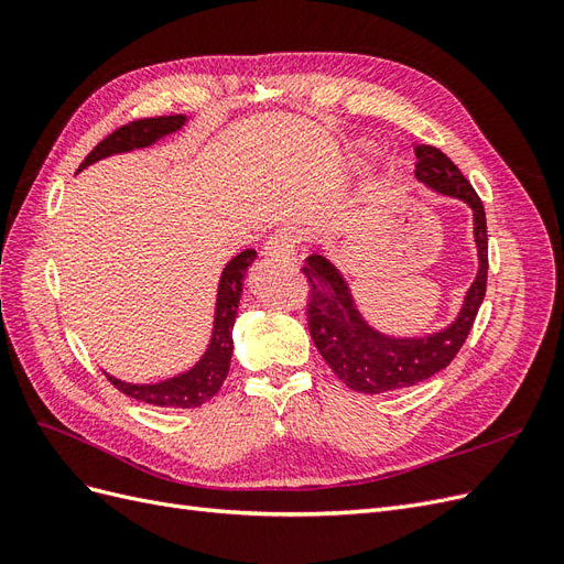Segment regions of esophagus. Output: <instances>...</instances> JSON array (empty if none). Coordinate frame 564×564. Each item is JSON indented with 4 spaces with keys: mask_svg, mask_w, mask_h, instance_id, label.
I'll return each instance as SVG.
<instances>
[{
    "mask_svg": "<svg viewBox=\"0 0 564 564\" xmlns=\"http://www.w3.org/2000/svg\"><path fill=\"white\" fill-rule=\"evenodd\" d=\"M296 253H299V232H296V228L278 230L265 245V256L270 261H280V263L296 261Z\"/></svg>",
    "mask_w": 564,
    "mask_h": 564,
    "instance_id": "esophagus-1",
    "label": "esophagus"
}]
</instances>
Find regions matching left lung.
<instances>
[{"mask_svg": "<svg viewBox=\"0 0 564 564\" xmlns=\"http://www.w3.org/2000/svg\"><path fill=\"white\" fill-rule=\"evenodd\" d=\"M414 152L419 183L466 202L473 212L477 275L454 322L425 336H388L362 317L346 278L327 256L313 253L303 268L311 282L308 327L315 348L340 381L367 395L416 386L445 369L466 344L487 292V218L480 197L445 152L433 145H416Z\"/></svg>", "mask_w": 564, "mask_h": 564, "instance_id": "obj_1", "label": "left lung"}]
</instances>
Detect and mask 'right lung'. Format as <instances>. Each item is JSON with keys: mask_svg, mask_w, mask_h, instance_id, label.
<instances>
[{"mask_svg": "<svg viewBox=\"0 0 564 564\" xmlns=\"http://www.w3.org/2000/svg\"><path fill=\"white\" fill-rule=\"evenodd\" d=\"M185 122H187L185 115H166V117L139 119V122L119 127L108 135V139L100 141L87 158H84L77 172H84V169L98 160L155 145L158 141L166 139V135L183 129ZM253 261H256V251L245 249L224 268V272H220L209 346L191 369L176 373L172 379H164L160 383H127L106 373L108 381L117 390H122L124 395L145 404H155V406L195 409L207 400H212L228 377L230 357H232V327H235V317H237V308H240L242 286H245L242 280L247 278V270Z\"/></svg>", "mask_w": 564, "mask_h": 564, "instance_id": "add662e5", "label": "right lung"}]
</instances>
